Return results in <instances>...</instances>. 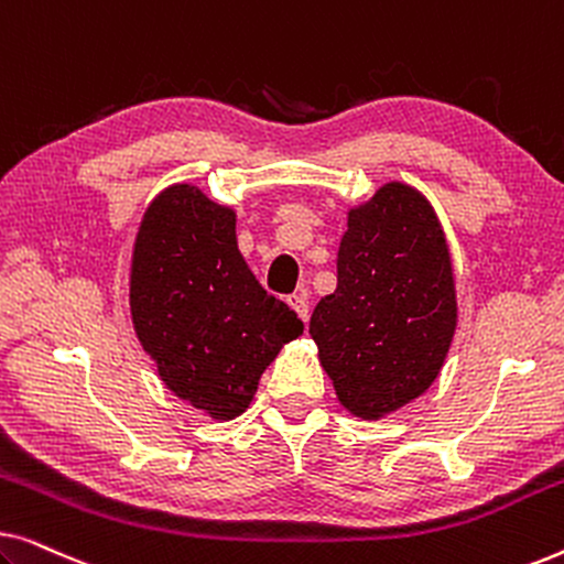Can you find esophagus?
<instances>
[{
	"label": "esophagus",
	"instance_id": "esophagus-1",
	"mask_svg": "<svg viewBox=\"0 0 564 564\" xmlns=\"http://www.w3.org/2000/svg\"><path fill=\"white\" fill-rule=\"evenodd\" d=\"M288 305L300 315V321H307V297L305 295H290Z\"/></svg>",
	"mask_w": 564,
	"mask_h": 564
}]
</instances>
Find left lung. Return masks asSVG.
<instances>
[{
    "mask_svg": "<svg viewBox=\"0 0 564 564\" xmlns=\"http://www.w3.org/2000/svg\"><path fill=\"white\" fill-rule=\"evenodd\" d=\"M338 284L311 318L318 359L346 411L377 421L423 395L457 328L449 246L419 189L390 182L351 207Z\"/></svg>",
    "mask_w": 564,
    "mask_h": 564,
    "instance_id": "left-lung-1",
    "label": "left lung"
}]
</instances>
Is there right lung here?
<instances>
[{"instance_id": "obj_1", "label": "right lung", "mask_w": 564, "mask_h": 564, "mask_svg": "<svg viewBox=\"0 0 564 564\" xmlns=\"http://www.w3.org/2000/svg\"><path fill=\"white\" fill-rule=\"evenodd\" d=\"M130 315L176 398L215 421L241 415L303 321L267 295L236 241V213L195 184L145 207L130 261Z\"/></svg>"}]
</instances>
